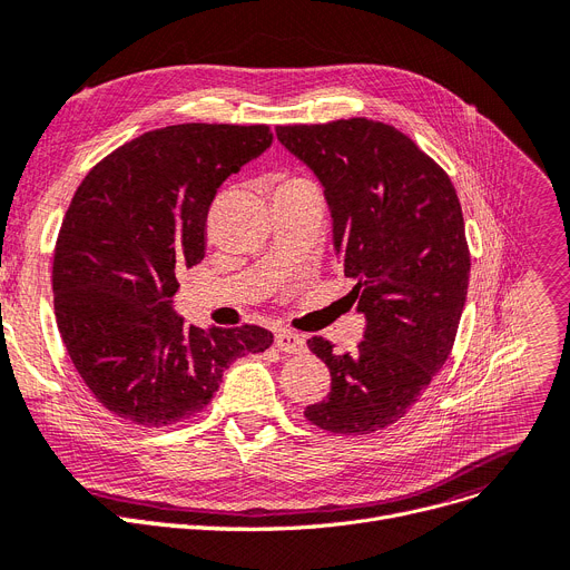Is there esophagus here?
Wrapping results in <instances>:
<instances>
[{
	"mask_svg": "<svg viewBox=\"0 0 570 570\" xmlns=\"http://www.w3.org/2000/svg\"><path fill=\"white\" fill-rule=\"evenodd\" d=\"M275 342H277V348L284 353H305V348H307L305 340L291 331H279Z\"/></svg>",
	"mask_w": 570,
	"mask_h": 570,
	"instance_id": "34e87169",
	"label": "esophagus"
}]
</instances>
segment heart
Wrapping results in <instances>:
<instances>
[{"label":"heart","mask_w":570,"mask_h":570,"mask_svg":"<svg viewBox=\"0 0 570 570\" xmlns=\"http://www.w3.org/2000/svg\"><path fill=\"white\" fill-rule=\"evenodd\" d=\"M288 185H312V183L303 175H279V187H288Z\"/></svg>","instance_id":"obj_1"}]
</instances>
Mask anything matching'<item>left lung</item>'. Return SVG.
Masks as SVG:
<instances>
[{"instance_id": "1", "label": "left lung", "mask_w": 570, "mask_h": 570, "mask_svg": "<svg viewBox=\"0 0 570 570\" xmlns=\"http://www.w3.org/2000/svg\"><path fill=\"white\" fill-rule=\"evenodd\" d=\"M277 138L321 179L367 321L351 353L307 340L331 370V393L305 417L333 434H372L404 417L453 351L471 269L460 198L409 136L367 117L286 125Z\"/></svg>"}]
</instances>
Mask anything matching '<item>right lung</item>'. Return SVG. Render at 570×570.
Listing matches in <instances>:
<instances>
[{
  "instance_id": "right-lung-1",
  "label": "right lung",
  "mask_w": 570,
  "mask_h": 570,
  "mask_svg": "<svg viewBox=\"0 0 570 570\" xmlns=\"http://www.w3.org/2000/svg\"><path fill=\"white\" fill-rule=\"evenodd\" d=\"M269 142L267 125H173L117 147L76 189L52 254L55 318L82 383L122 423L187 421L233 361L273 344L265 327H198L170 305L205 256L219 185Z\"/></svg>"
}]
</instances>
